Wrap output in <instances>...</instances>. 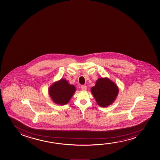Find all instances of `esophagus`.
I'll use <instances>...</instances> for the list:
<instances>
[{"instance_id": "esophagus-1", "label": "esophagus", "mask_w": 160, "mask_h": 160, "mask_svg": "<svg viewBox=\"0 0 160 160\" xmlns=\"http://www.w3.org/2000/svg\"><path fill=\"white\" fill-rule=\"evenodd\" d=\"M81 90H87V86L85 85H82L81 86Z\"/></svg>"}]
</instances>
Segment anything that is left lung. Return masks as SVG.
Instances as JSON below:
<instances>
[{"mask_svg":"<svg viewBox=\"0 0 160 160\" xmlns=\"http://www.w3.org/2000/svg\"><path fill=\"white\" fill-rule=\"evenodd\" d=\"M92 94L102 107H106L114 102L118 92L116 84L108 78H100L91 88Z\"/></svg>","mask_w":160,"mask_h":160,"instance_id":"1","label":"left lung"}]
</instances>
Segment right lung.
<instances>
[{
	"instance_id": "1",
	"label": "right lung",
	"mask_w": 160,
	"mask_h": 160,
	"mask_svg": "<svg viewBox=\"0 0 160 160\" xmlns=\"http://www.w3.org/2000/svg\"><path fill=\"white\" fill-rule=\"evenodd\" d=\"M49 94L55 103L59 105H65L68 103L74 93L75 88L68 83L64 79L53 83L49 88Z\"/></svg>"
}]
</instances>
